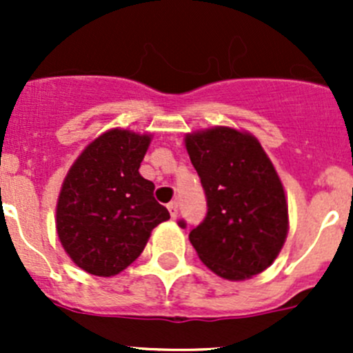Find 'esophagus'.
<instances>
[{
    "label": "esophagus",
    "instance_id": "34e87169",
    "mask_svg": "<svg viewBox=\"0 0 353 353\" xmlns=\"http://www.w3.org/2000/svg\"><path fill=\"white\" fill-rule=\"evenodd\" d=\"M167 208H169L170 216H172V219H176V216H177V212H179V206H177V203H176V201L169 203V205H167Z\"/></svg>",
    "mask_w": 353,
    "mask_h": 353
}]
</instances>
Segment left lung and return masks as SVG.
Wrapping results in <instances>:
<instances>
[{
	"label": "left lung",
	"instance_id": "left-lung-1",
	"mask_svg": "<svg viewBox=\"0 0 353 353\" xmlns=\"http://www.w3.org/2000/svg\"><path fill=\"white\" fill-rule=\"evenodd\" d=\"M184 143L208 206L190 232L199 259L234 282L265 272L288 232L285 191L272 160L251 133L227 126L186 134Z\"/></svg>",
	"mask_w": 353,
	"mask_h": 353
}]
</instances>
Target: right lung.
Here are the masks:
<instances>
[{
	"instance_id": "add662e5",
	"label": "right lung",
	"mask_w": 353,
	"mask_h": 353,
	"mask_svg": "<svg viewBox=\"0 0 353 353\" xmlns=\"http://www.w3.org/2000/svg\"><path fill=\"white\" fill-rule=\"evenodd\" d=\"M150 134L105 131L73 162L56 205V230L71 261L95 276L131 265L152 230L170 219L154 198V183L138 172Z\"/></svg>"
}]
</instances>
